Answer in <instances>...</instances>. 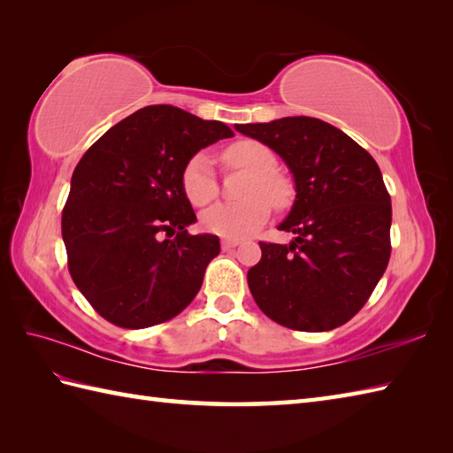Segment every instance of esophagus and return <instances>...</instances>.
I'll return each instance as SVG.
<instances>
[{"mask_svg":"<svg viewBox=\"0 0 453 453\" xmlns=\"http://www.w3.org/2000/svg\"><path fill=\"white\" fill-rule=\"evenodd\" d=\"M220 246H223V250L236 248V246H238V240H233V238H223V240H220Z\"/></svg>","mask_w":453,"mask_h":453,"instance_id":"esophagus-1","label":"esophagus"}]
</instances>
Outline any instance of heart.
<instances>
[{"label":"heart","mask_w":453,"mask_h":453,"mask_svg":"<svg viewBox=\"0 0 453 453\" xmlns=\"http://www.w3.org/2000/svg\"><path fill=\"white\" fill-rule=\"evenodd\" d=\"M225 165L250 173L240 203H215L201 213L205 230L223 238H244L267 223L271 205L283 209L290 203L293 189L275 166L273 150L254 139H242L223 150ZM182 189L189 203L205 205L217 196L213 160L199 150L188 160L182 170Z\"/></svg>","instance_id":"heart-1"}]
</instances>
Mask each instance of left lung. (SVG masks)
<instances>
[{
  "label": "left lung",
  "instance_id": "1",
  "mask_svg": "<svg viewBox=\"0 0 453 453\" xmlns=\"http://www.w3.org/2000/svg\"><path fill=\"white\" fill-rule=\"evenodd\" d=\"M234 127L273 149L296 188L290 213L279 225L295 240L259 242V264L248 271L256 304L298 331L347 324L366 304L391 252V199L376 160L318 118Z\"/></svg>",
  "mask_w": 453,
  "mask_h": 453
}]
</instances>
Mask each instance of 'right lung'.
Here are the masks:
<instances>
[{
    "instance_id": "obj_1",
    "label": "right lung",
    "mask_w": 453,
    "mask_h": 453,
    "mask_svg": "<svg viewBox=\"0 0 453 453\" xmlns=\"http://www.w3.org/2000/svg\"><path fill=\"white\" fill-rule=\"evenodd\" d=\"M233 135L217 119L155 104L110 127L79 160L62 215L67 267L110 324H163L196 298L220 244L188 234L197 219L182 170L197 150Z\"/></svg>"
}]
</instances>
